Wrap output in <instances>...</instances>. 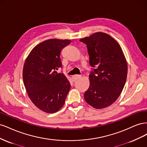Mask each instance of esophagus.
<instances>
[{
    "label": "esophagus",
    "mask_w": 147,
    "mask_h": 147,
    "mask_svg": "<svg viewBox=\"0 0 147 147\" xmlns=\"http://www.w3.org/2000/svg\"><path fill=\"white\" fill-rule=\"evenodd\" d=\"M81 77H82V75H73V76L72 77V78L73 82H76Z\"/></svg>",
    "instance_id": "obj_1"
}]
</instances>
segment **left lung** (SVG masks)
<instances>
[{
  "label": "left lung",
  "instance_id": "8db88e82",
  "mask_svg": "<svg viewBox=\"0 0 147 147\" xmlns=\"http://www.w3.org/2000/svg\"><path fill=\"white\" fill-rule=\"evenodd\" d=\"M80 41L86 45L90 64L93 68L84 99L95 109L107 107L118 98L125 84L127 74L125 56L118 43L105 33L96 32Z\"/></svg>",
  "mask_w": 147,
  "mask_h": 147
}]
</instances>
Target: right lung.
<instances>
[{"instance_id":"obj_1","label":"right lung","mask_w":147,"mask_h":147,"mask_svg":"<svg viewBox=\"0 0 147 147\" xmlns=\"http://www.w3.org/2000/svg\"><path fill=\"white\" fill-rule=\"evenodd\" d=\"M70 40L49 39L35 46L26 59L23 78L29 98L43 112L53 113L63 107L70 88L69 81L56 70L62 67L61 51Z\"/></svg>"}]
</instances>
